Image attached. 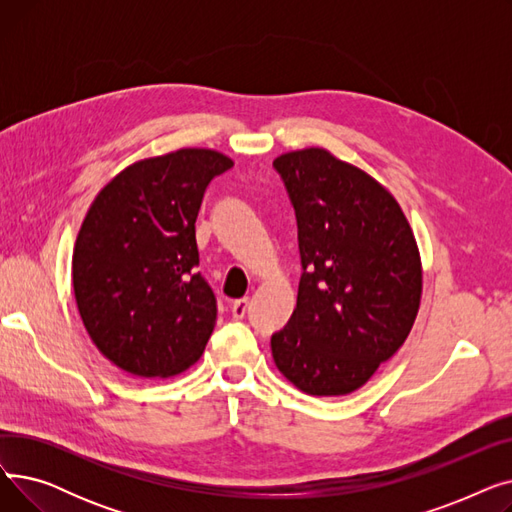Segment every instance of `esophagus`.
Segmentation results:
<instances>
[{
    "label": "esophagus",
    "mask_w": 512,
    "mask_h": 512,
    "mask_svg": "<svg viewBox=\"0 0 512 512\" xmlns=\"http://www.w3.org/2000/svg\"><path fill=\"white\" fill-rule=\"evenodd\" d=\"M247 309H249V299H238V301H234V303H232V315H234L236 319H242V317H245Z\"/></svg>",
    "instance_id": "34e87169"
}]
</instances>
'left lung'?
I'll use <instances>...</instances> for the list:
<instances>
[{
  "instance_id": "1",
  "label": "left lung",
  "mask_w": 512,
  "mask_h": 512,
  "mask_svg": "<svg viewBox=\"0 0 512 512\" xmlns=\"http://www.w3.org/2000/svg\"><path fill=\"white\" fill-rule=\"evenodd\" d=\"M299 224L297 307L272 336L284 378L311 396L365 386L405 344L423 267L407 215L384 184L324 147L274 159Z\"/></svg>"
}]
</instances>
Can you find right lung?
<instances>
[{
	"mask_svg": "<svg viewBox=\"0 0 512 512\" xmlns=\"http://www.w3.org/2000/svg\"><path fill=\"white\" fill-rule=\"evenodd\" d=\"M234 161L184 147L134 161L107 182L80 224L72 286L99 353L139 378L199 361L218 305L197 272L195 222L207 184Z\"/></svg>",
	"mask_w": 512,
	"mask_h": 512,
	"instance_id": "right-lung-1",
	"label": "right lung"
}]
</instances>
